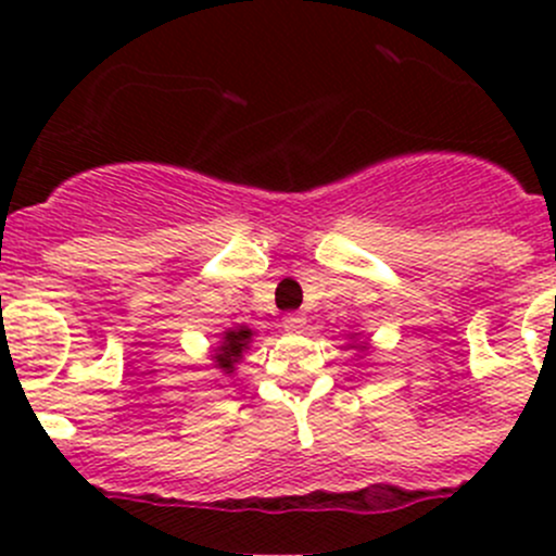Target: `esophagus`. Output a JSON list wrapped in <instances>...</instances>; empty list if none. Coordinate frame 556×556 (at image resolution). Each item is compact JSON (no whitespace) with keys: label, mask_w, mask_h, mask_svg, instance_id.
I'll return each mask as SVG.
<instances>
[{"label":"esophagus","mask_w":556,"mask_h":556,"mask_svg":"<svg viewBox=\"0 0 556 556\" xmlns=\"http://www.w3.org/2000/svg\"><path fill=\"white\" fill-rule=\"evenodd\" d=\"M304 325H306V314L304 312L285 314V328H288V330H301Z\"/></svg>","instance_id":"obj_1"}]
</instances>
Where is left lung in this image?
<instances>
[{"label": "left lung", "mask_w": 556, "mask_h": 556, "mask_svg": "<svg viewBox=\"0 0 556 556\" xmlns=\"http://www.w3.org/2000/svg\"><path fill=\"white\" fill-rule=\"evenodd\" d=\"M352 339H357V333H352ZM352 350H361V352H366L368 350V341H352Z\"/></svg>", "instance_id": "obj_1"}]
</instances>
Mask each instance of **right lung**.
Listing matches in <instances>:
<instances>
[{
    "instance_id": "1",
    "label": "right lung",
    "mask_w": 556,
    "mask_h": 556,
    "mask_svg": "<svg viewBox=\"0 0 556 556\" xmlns=\"http://www.w3.org/2000/svg\"><path fill=\"white\" fill-rule=\"evenodd\" d=\"M252 339H255V330L247 328L244 323L223 330L217 346H212V368H217L220 377L226 379L237 377V366L244 361V352L252 346Z\"/></svg>"
}]
</instances>
